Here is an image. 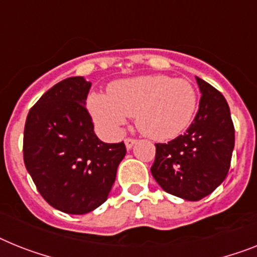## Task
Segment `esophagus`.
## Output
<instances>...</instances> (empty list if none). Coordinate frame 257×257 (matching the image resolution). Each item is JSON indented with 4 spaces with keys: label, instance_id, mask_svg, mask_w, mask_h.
Listing matches in <instances>:
<instances>
[{
    "label": "esophagus",
    "instance_id": "1",
    "mask_svg": "<svg viewBox=\"0 0 257 257\" xmlns=\"http://www.w3.org/2000/svg\"><path fill=\"white\" fill-rule=\"evenodd\" d=\"M137 144V140L135 139H126L125 140V148L128 149V150H131V149L133 148V146Z\"/></svg>",
    "mask_w": 257,
    "mask_h": 257
}]
</instances>
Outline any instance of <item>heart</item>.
Instances as JSON below:
<instances>
[{
  "label": "heart",
  "mask_w": 257,
  "mask_h": 257,
  "mask_svg": "<svg viewBox=\"0 0 257 257\" xmlns=\"http://www.w3.org/2000/svg\"><path fill=\"white\" fill-rule=\"evenodd\" d=\"M197 95L188 81L167 75H140L111 83L108 95L92 92L87 108L103 133L117 135L128 116L153 140H170L191 124Z\"/></svg>",
  "instance_id": "b5f03b06"
}]
</instances>
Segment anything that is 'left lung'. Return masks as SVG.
Wrapping results in <instances>:
<instances>
[{"mask_svg": "<svg viewBox=\"0 0 257 257\" xmlns=\"http://www.w3.org/2000/svg\"><path fill=\"white\" fill-rule=\"evenodd\" d=\"M201 99L187 132L169 144H157L152 175L163 191L187 201L210 195L227 175L235 144L234 125L225 96L196 77Z\"/></svg>", "mask_w": 257, "mask_h": 257, "instance_id": "1", "label": "left lung"}]
</instances>
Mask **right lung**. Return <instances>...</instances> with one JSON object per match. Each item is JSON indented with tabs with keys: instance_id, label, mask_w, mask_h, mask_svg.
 <instances>
[{
	"instance_id": "obj_1",
	"label": "right lung",
	"mask_w": 257,
	"mask_h": 257,
	"mask_svg": "<svg viewBox=\"0 0 257 257\" xmlns=\"http://www.w3.org/2000/svg\"><path fill=\"white\" fill-rule=\"evenodd\" d=\"M91 82L70 77L56 83L30 109L23 159L49 205L68 214H86L108 198L124 142L96 137L86 99Z\"/></svg>"
}]
</instances>
